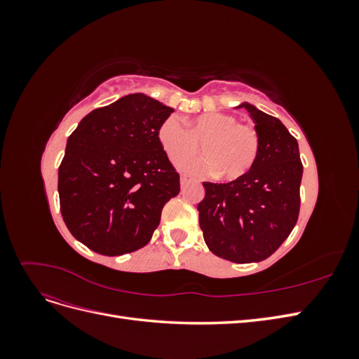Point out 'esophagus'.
<instances>
[{
	"label": "esophagus",
	"instance_id": "esophagus-1",
	"mask_svg": "<svg viewBox=\"0 0 359 359\" xmlns=\"http://www.w3.org/2000/svg\"><path fill=\"white\" fill-rule=\"evenodd\" d=\"M189 182H190V178H189V177H186V175H182V177H181V189L186 187Z\"/></svg>",
	"mask_w": 359,
	"mask_h": 359
}]
</instances>
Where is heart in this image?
<instances>
[{"label": "heart", "instance_id": "obj_1", "mask_svg": "<svg viewBox=\"0 0 359 359\" xmlns=\"http://www.w3.org/2000/svg\"><path fill=\"white\" fill-rule=\"evenodd\" d=\"M158 142L172 160L197 152L203 144L205 158H187L178 168L189 175L217 173L223 180H236L253 168L260 151L259 132L231 114L210 112L191 119L189 127L169 116L158 127Z\"/></svg>", "mask_w": 359, "mask_h": 359}]
</instances>
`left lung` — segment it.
Returning <instances> with one entry per match:
<instances>
[{
  "mask_svg": "<svg viewBox=\"0 0 359 359\" xmlns=\"http://www.w3.org/2000/svg\"><path fill=\"white\" fill-rule=\"evenodd\" d=\"M260 136L257 160L231 182H203L198 205L203 240L211 252L236 264L260 262L292 232L299 214L302 163L297 139L278 118L241 103Z\"/></svg>",
  "mask_w": 359,
  "mask_h": 359,
  "instance_id": "1",
  "label": "left lung"
}]
</instances>
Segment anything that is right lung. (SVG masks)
Here are the masks:
<instances>
[{
	"mask_svg": "<svg viewBox=\"0 0 359 359\" xmlns=\"http://www.w3.org/2000/svg\"><path fill=\"white\" fill-rule=\"evenodd\" d=\"M173 112L145 94H128L86 115L70 135L58 169L61 214L76 240L119 256L147 245L180 175L158 142Z\"/></svg>",
	"mask_w": 359,
	"mask_h": 359,
	"instance_id": "obj_1",
	"label": "right lung"
}]
</instances>
